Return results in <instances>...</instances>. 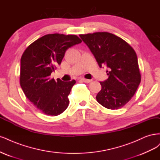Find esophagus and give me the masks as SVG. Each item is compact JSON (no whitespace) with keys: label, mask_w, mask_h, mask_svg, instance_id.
<instances>
[{"label":"esophagus","mask_w":160,"mask_h":160,"mask_svg":"<svg viewBox=\"0 0 160 160\" xmlns=\"http://www.w3.org/2000/svg\"><path fill=\"white\" fill-rule=\"evenodd\" d=\"M82 80L84 82H86V83H90V82L92 81L91 80H89V79H86V78H82Z\"/></svg>","instance_id":"esophagus-1"}]
</instances>
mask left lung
I'll return each mask as SVG.
<instances>
[{"label": "left lung", "mask_w": 160, "mask_h": 160, "mask_svg": "<svg viewBox=\"0 0 160 160\" xmlns=\"http://www.w3.org/2000/svg\"><path fill=\"white\" fill-rule=\"evenodd\" d=\"M88 46L98 64L106 66L108 78L100 82L102 89L96 96L98 102L110 110L125 106L135 94L141 82L137 55L122 38L107 32L80 34Z\"/></svg>", "instance_id": "8db88e82"}]
</instances>
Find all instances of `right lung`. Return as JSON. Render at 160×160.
Wrapping results in <instances>:
<instances>
[{"mask_svg":"<svg viewBox=\"0 0 160 160\" xmlns=\"http://www.w3.org/2000/svg\"><path fill=\"white\" fill-rule=\"evenodd\" d=\"M80 42L76 35L50 34L35 40L23 52L20 86L27 98L44 114L58 116L68 108V96L76 81H55L50 74L61 64L66 50Z\"/></svg>","mask_w":160,"mask_h":160,"instance_id":"1","label":"right lung"}]
</instances>
